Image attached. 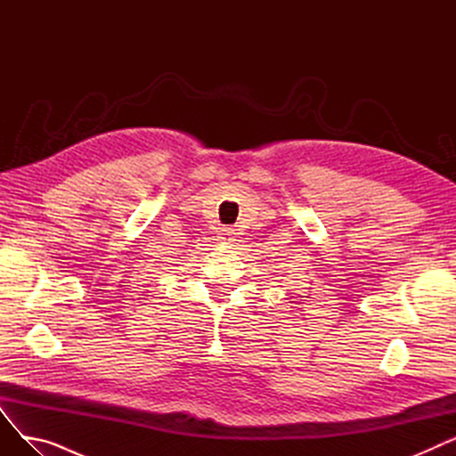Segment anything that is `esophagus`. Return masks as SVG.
Segmentation results:
<instances>
[{
  "mask_svg": "<svg viewBox=\"0 0 456 456\" xmlns=\"http://www.w3.org/2000/svg\"><path fill=\"white\" fill-rule=\"evenodd\" d=\"M234 240V231L231 227H224L218 234V242L220 244H231Z\"/></svg>",
  "mask_w": 456,
  "mask_h": 456,
  "instance_id": "esophagus-1",
  "label": "esophagus"
}]
</instances>
